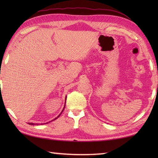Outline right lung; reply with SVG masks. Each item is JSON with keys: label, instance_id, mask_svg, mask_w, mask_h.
<instances>
[{"label": "right lung", "instance_id": "right-lung-1", "mask_svg": "<svg viewBox=\"0 0 158 158\" xmlns=\"http://www.w3.org/2000/svg\"><path fill=\"white\" fill-rule=\"evenodd\" d=\"M65 100H66V98H65ZM64 108H65V106H64ZM63 111H62V112H63ZM62 112H61V113H60V114L59 115H58V117H56V118H54V119H53V120H56V119H57V118H58V117H59V116H60V114H62ZM53 120H52V121H53ZM28 124H29V125H35V123H28ZM36 124H37V123H36Z\"/></svg>", "mask_w": 158, "mask_h": 158}]
</instances>
